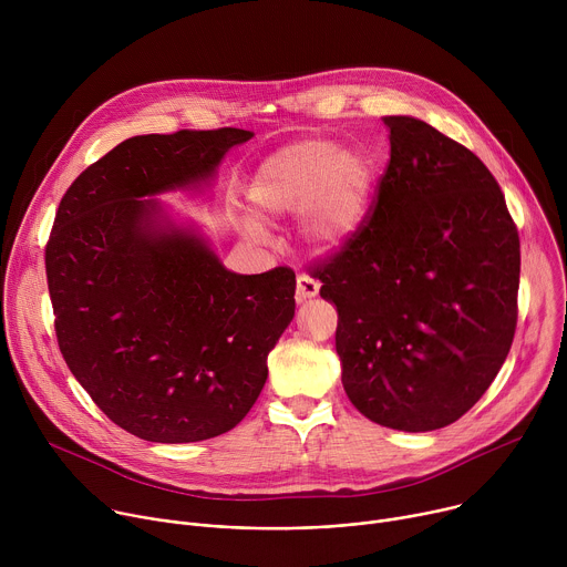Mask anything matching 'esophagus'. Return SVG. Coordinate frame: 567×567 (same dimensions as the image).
I'll list each match as a JSON object with an SVG mask.
<instances>
[{
  "label": "esophagus",
  "instance_id": "obj_1",
  "mask_svg": "<svg viewBox=\"0 0 567 567\" xmlns=\"http://www.w3.org/2000/svg\"><path fill=\"white\" fill-rule=\"evenodd\" d=\"M318 289H320L318 280H313L307 274H298V278H296V298H298V302L318 296Z\"/></svg>",
  "mask_w": 567,
  "mask_h": 567
}]
</instances>
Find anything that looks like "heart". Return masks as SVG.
Wrapping results in <instances>:
<instances>
[{
    "instance_id": "1",
    "label": "heart",
    "mask_w": 567,
    "mask_h": 567,
    "mask_svg": "<svg viewBox=\"0 0 567 567\" xmlns=\"http://www.w3.org/2000/svg\"><path fill=\"white\" fill-rule=\"evenodd\" d=\"M377 161L363 147L305 138L267 156L249 184V202L262 217L300 210L305 237L334 249L361 226L377 186ZM247 233L258 235L256 224Z\"/></svg>"
}]
</instances>
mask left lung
I'll list each match as a JSON object with an SVG mask.
<instances>
[{"label": "left lung", "instance_id": "obj_1", "mask_svg": "<svg viewBox=\"0 0 567 567\" xmlns=\"http://www.w3.org/2000/svg\"><path fill=\"white\" fill-rule=\"evenodd\" d=\"M390 161L368 219L313 267L339 311L343 388L406 433L457 422L503 368L518 318L520 239L482 161L413 116H385Z\"/></svg>", "mask_w": 567, "mask_h": 567}]
</instances>
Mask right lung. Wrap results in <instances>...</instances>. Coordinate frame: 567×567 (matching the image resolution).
I'll return each mask as SVG.
<instances>
[{
  "mask_svg": "<svg viewBox=\"0 0 567 567\" xmlns=\"http://www.w3.org/2000/svg\"><path fill=\"white\" fill-rule=\"evenodd\" d=\"M254 132L132 136L64 193L47 241L60 352L123 431L161 444L217 437L260 396L293 318L296 274L228 271L152 197L213 177Z\"/></svg>",
  "mask_w": 567,
  "mask_h": 567,
  "instance_id": "add662e5",
  "label": "right lung"
}]
</instances>
